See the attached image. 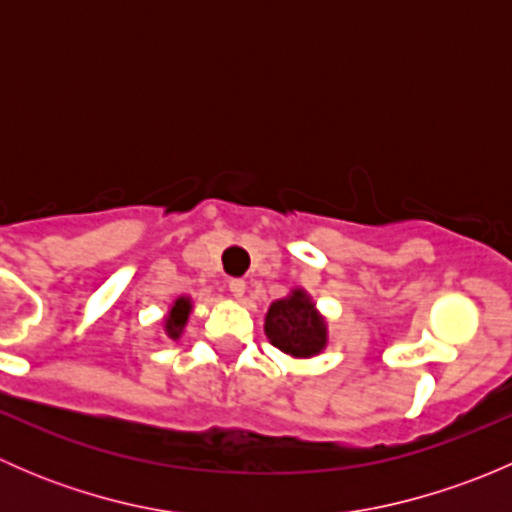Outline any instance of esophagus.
<instances>
[{
    "instance_id": "obj_1",
    "label": "esophagus",
    "mask_w": 512,
    "mask_h": 512,
    "mask_svg": "<svg viewBox=\"0 0 512 512\" xmlns=\"http://www.w3.org/2000/svg\"><path fill=\"white\" fill-rule=\"evenodd\" d=\"M227 287H230V294H232V297H235V299H242V297H245V282H242V280H230V282H227Z\"/></svg>"
}]
</instances>
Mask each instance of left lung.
I'll use <instances>...</instances> for the list:
<instances>
[{
    "label": "left lung",
    "mask_w": 512,
    "mask_h": 512,
    "mask_svg": "<svg viewBox=\"0 0 512 512\" xmlns=\"http://www.w3.org/2000/svg\"><path fill=\"white\" fill-rule=\"evenodd\" d=\"M265 334L272 347L292 359H312L327 349V317L304 287L289 289L287 297L275 299L265 314Z\"/></svg>",
    "instance_id": "left-lung-1"
}]
</instances>
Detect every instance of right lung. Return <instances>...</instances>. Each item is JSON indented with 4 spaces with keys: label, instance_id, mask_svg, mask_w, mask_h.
Instances as JSON below:
<instances>
[{
    "label": "right lung",
    "instance_id": "1",
    "mask_svg": "<svg viewBox=\"0 0 512 512\" xmlns=\"http://www.w3.org/2000/svg\"><path fill=\"white\" fill-rule=\"evenodd\" d=\"M190 314H193V297H188V294H180V297H175L173 302H170L168 312H165V317H163V332L168 334V339L178 342V339L183 337L185 327H188Z\"/></svg>",
    "mask_w": 512,
    "mask_h": 512
}]
</instances>
